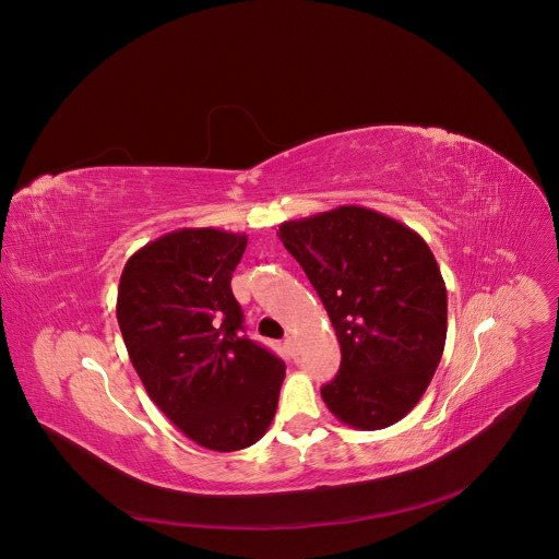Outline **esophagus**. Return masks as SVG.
Masks as SVG:
<instances>
[{
  "label": "esophagus",
  "mask_w": 559,
  "mask_h": 559,
  "mask_svg": "<svg viewBox=\"0 0 559 559\" xmlns=\"http://www.w3.org/2000/svg\"><path fill=\"white\" fill-rule=\"evenodd\" d=\"M285 348H287L289 355H296V353H298V342H296L294 335H287V337H285Z\"/></svg>",
  "instance_id": "esophagus-1"
}]
</instances>
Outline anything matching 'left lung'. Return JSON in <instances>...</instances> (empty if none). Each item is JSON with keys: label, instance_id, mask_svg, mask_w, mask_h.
I'll return each instance as SVG.
<instances>
[{"label": "left lung", "instance_id": "1", "mask_svg": "<svg viewBox=\"0 0 559 559\" xmlns=\"http://www.w3.org/2000/svg\"><path fill=\"white\" fill-rule=\"evenodd\" d=\"M278 239L340 342L337 376L320 389L326 408L355 430L404 419L432 382L448 331V292L428 243L364 206L285 222Z\"/></svg>", "mask_w": 559, "mask_h": 559}]
</instances>
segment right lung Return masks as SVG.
I'll use <instances>...</instances> for the list:
<instances>
[{"label": "right lung", "instance_id": "add662e5", "mask_svg": "<svg viewBox=\"0 0 559 559\" xmlns=\"http://www.w3.org/2000/svg\"><path fill=\"white\" fill-rule=\"evenodd\" d=\"M246 235L181 228L124 265L116 318L153 404L202 448L237 452L270 428L285 364L246 337L233 272Z\"/></svg>", "mask_w": 559, "mask_h": 559}]
</instances>
